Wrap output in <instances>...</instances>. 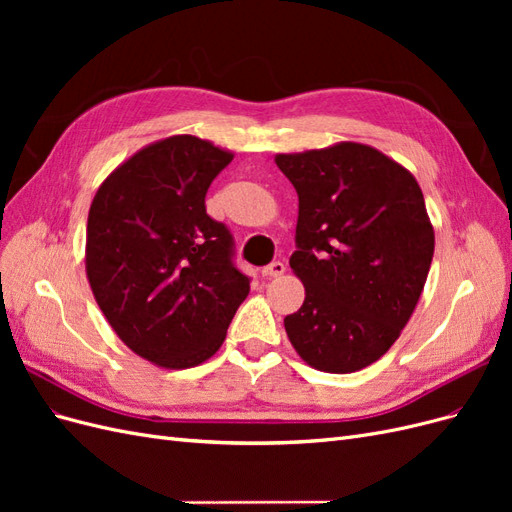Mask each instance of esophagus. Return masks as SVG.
Returning <instances> with one entry per match:
<instances>
[{"label":"esophagus","mask_w":512,"mask_h":512,"mask_svg":"<svg viewBox=\"0 0 512 512\" xmlns=\"http://www.w3.org/2000/svg\"><path fill=\"white\" fill-rule=\"evenodd\" d=\"M284 271H286L284 262L275 260V262H271V265H267L265 269H262V275H265V277H280V275H284Z\"/></svg>","instance_id":"obj_1"}]
</instances>
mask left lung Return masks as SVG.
I'll return each mask as SVG.
<instances>
[{"mask_svg":"<svg viewBox=\"0 0 512 512\" xmlns=\"http://www.w3.org/2000/svg\"><path fill=\"white\" fill-rule=\"evenodd\" d=\"M275 164L299 194L290 269L305 301L284 318L288 339L309 367L352 374L389 352L421 299L436 245L421 185L352 141Z\"/></svg>","mask_w":512,"mask_h":512,"instance_id":"left-lung-1","label":"left lung"}]
</instances>
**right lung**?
<instances>
[{
    "label": "right lung",
    "instance_id": "add662e5",
    "mask_svg": "<svg viewBox=\"0 0 512 512\" xmlns=\"http://www.w3.org/2000/svg\"><path fill=\"white\" fill-rule=\"evenodd\" d=\"M235 153L192 134L138 149L91 200L85 271L104 318L141 359L190 369L220 350L250 292L205 196Z\"/></svg>",
    "mask_w": 512,
    "mask_h": 512
}]
</instances>
